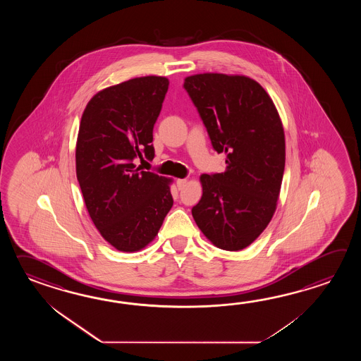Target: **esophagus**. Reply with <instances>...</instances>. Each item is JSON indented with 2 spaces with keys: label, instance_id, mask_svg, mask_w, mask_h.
Masks as SVG:
<instances>
[{
  "label": "esophagus",
  "instance_id": "obj_1",
  "mask_svg": "<svg viewBox=\"0 0 361 361\" xmlns=\"http://www.w3.org/2000/svg\"><path fill=\"white\" fill-rule=\"evenodd\" d=\"M187 183V179H177V187L179 190H182Z\"/></svg>",
  "mask_w": 361,
  "mask_h": 361
}]
</instances>
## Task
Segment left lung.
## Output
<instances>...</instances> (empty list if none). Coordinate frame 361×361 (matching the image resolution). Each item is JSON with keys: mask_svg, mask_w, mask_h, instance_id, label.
<instances>
[{"mask_svg": "<svg viewBox=\"0 0 361 361\" xmlns=\"http://www.w3.org/2000/svg\"><path fill=\"white\" fill-rule=\"evenodd\" d=\"M183 87L212 146L227 157L224 173L201 176L193 219L215 246L241 250L276 209L285 168L283 125L269 94L249 77L202 73L187 77Z\"/></svg>", "mask_w": 361, "mask_h": 361, "instance_id": "1", "label": "left lung"}]
</instances>
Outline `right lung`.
<instances>
[{"label": "right lung", "mask_w": 361, "mask_h": 361, "mask_svg": "<svg viewBox=\"0 0 361 361\" xmlns=\"http://www.w3.org/2000/svg\"><path fill=\"white\" fill-rule=\"evenodd\" d=\"M169 81L133 78L107 87L85 108L77 137V180L100 235L117 250L151 243L173 207L169 179L137 168L154 157V126Z\"/></svg>", "instance_id": "1"}]
</instances>
